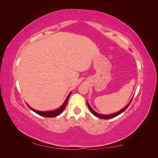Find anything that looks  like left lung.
I'll return each mask as SVG.
<instances>
[{
  "mask_svg": "<svg viewBox=\"0 0 158 158\" xmlns=\"http://www.w3.org/2000/svg\"><path fill=\"white\" fill-rule=\"evenodd\" d=\"M131 102H132V99H131V101L128 103L127 106L125 108H123L122 110H121L120 111H118V112L115 113H113V114H99V113H96L95 111H94V110H93L92 108H91V107L89 106V105L88 104V108H89V110H90V111L92 112V114H94L95 116L98 117V118H103V119H109V118H113V117H115L118 116V114H121L123 111H125V110L127 109V107L129 106V105L131 104Z\"/></svg>",
  "mask_w": 158,
  "mask_h": 158,
  "instance_id": "left-lung-1",
  "label": "left lung"
}]
</instances>
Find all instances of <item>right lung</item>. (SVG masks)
I'll use <instances>...</instances> for the list:
<instances>
[{"instance_id":"obj_1","label":"right lung","mask_w":158,"mask_h":158,"mask_svg":"<svg viewBox=\"0 0 158 158\" xmlns=\"http://www.w3.org/2000/svg\"><path fill=\"white\" fill-rule=\"evenodd\" d=\"M70 94H71V92L69 94V95L67 96V98H66V100L64 101V103L62 105V106L59 109H57L56 110H53V111H37V110H35V109H33V108L30 107V106H27L29 107L30 109L31 110H32L33 111H34L37 114H40V115H41L43 117H55L58 116L59 114H60L63 111V110L66 107V105H67L68 100H69V98L70 97Z\"/></svg>"}]
</instances>
